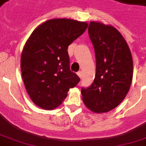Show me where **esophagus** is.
Masks as SVG:
<instances>
[{"instance_id": "esophagus-1", "label": "esophagus", "mask_w": 146, "mask_h": 146, "mask_svg": "<svg viewBox=\"0 0 146 146\" xmlns=\"http://www.w3.org/2000/svg\"><path fill=\"white\" fill-rule=\"evenodd\" d=\"M77 75L79 76V77H80V78H82V71H79V72L77 73Z\"/></svg>"}]
</instances>
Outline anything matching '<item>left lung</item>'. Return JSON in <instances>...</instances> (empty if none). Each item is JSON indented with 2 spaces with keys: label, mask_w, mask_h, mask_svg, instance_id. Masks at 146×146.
<instances>
[{
  "label": "left lung",
  "mask_w": 146,
  "mask_h": 146,
  "mask_svg": "<svg viewBox=\"0 0 146 146\" xmlns=\"http://www.w3.org/2000/svg\"><path fill=\"white\" fill-rule=\"evenodd\" d=\"M96 58V73L92 84L82 88V101L95 113L115 108L129 92L133 73L130 50L113 26L90 22L88 29Z\"/></svg>",
  "instance_id": "1"
}]
</instances>
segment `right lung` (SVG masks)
Returning a JSON list of instances; mask_svg holds the SVG:
<instances>
[{"instance_id":"obj_1","label":"right lung","mask_w":146,"mask_h":146,"mask_svg":"<svg viewBox=\"0 0 146 146\" xmlns=\"http://www.w3.org/2000/svg\"><path fill=\"white\" fill-rule=\"evenodd\" d=\"M87 27L85 22L52 19L38 26L27 40L21 55L22 76L29 96L41 108H56L80 81L70 69L67 48Z\"/></svg>"}]
</instances>
